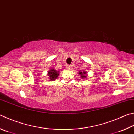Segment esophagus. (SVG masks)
Wrapping results in <instances>:
<instances>
[{
	"label": "esophagus",
	"mask_w": 134,
	"mask_h": 134,
	"mask_svg": "<svg viewBox=\"0 0 134 134\" xmlns=\"http://www.w3.org/2000/svg\"><path fill=\"white\" fill-rule=\"evenodd\" d=\"M66 69L67 70H70V68H71V66H70V65H66Z\"/></svg>",
	"instance_id": "34e87169"
}]
</instances>
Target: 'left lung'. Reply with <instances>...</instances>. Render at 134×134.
<instances>
[{
    "instance_id": "obj_1",
    "label": "left lung",
    "mask_w": 134,
    "mask_h": 134,
    "mask_svg": "<svg viewBox=\"0 0 134 134\" xmlns=\"http://www.w3.org/2000/svg\"><path fill=\"white\" fill-rule=\"evenodd\" d=\"M79 74L80 75H81V79H86L87 76V72H86L85 71H81V70H80V71H79Z\"/></svg>"
}]
</instances>
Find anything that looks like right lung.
I'll return each instance as SVG.
<instances>
[{
  "instance_id": "obj_1",
  "label": "right lung",
  "mask_w": 134,
  "mask_h": 134,
  "mask_svg": "<svg viewBox=\"0 0 134 134\" xmlns=\"http://www.w3.org/2000/svg\"><path fill=\"white\" fill-rule=\"evenodd\" d=\"M59 71H57L54 69H51L48 71V76L49 77V80L51 81H54L57 79L58 75L59 74Z\"/></svg>"
}]
</instances>
